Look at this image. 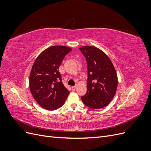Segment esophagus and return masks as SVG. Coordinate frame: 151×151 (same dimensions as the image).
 I'll list each match as a JSON object with an SVG mask.
<instances>
[{"label":"esophagus","mask_w":151,"mask_h":151,"mask_svg":"<svg viewBox=\"0 0 151 151\" xmlns=\"http://www.w3.org/2000/svg\"><path fill=\"white\" fill-rule=\"evenodd\" d=\"M72 91H75L76 89V86H72Z\"/></svg>","instance_id":"esophagus-1"}]
</instances>
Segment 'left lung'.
Here are the masks:
<instances>
[{
  "mask_svg": "<svg viewBox=\"0 0 151 151\" xmlns=\"http://www.w3.org/2000/svg\"><path fill=\"white\" fill-rule=\"evenodd\" d=\"M88 65L87 93L82 101L89 108H102L111 102L115 96L118 78L111 61L102 50L92 46L79 48Z\"/></svg>",
  "mask_w": 151,
  "mask_h": 151,
  "instance_id": "1",
  "label": "left lung"
}]
</instances>
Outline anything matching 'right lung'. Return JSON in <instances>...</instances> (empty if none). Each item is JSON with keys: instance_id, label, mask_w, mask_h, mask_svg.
I'll return each mask as SVG.
<instances>
[{"instance_id": "right-lung-1", "label": "right lung", "mask_w": 151, "mask_h": 151, "mask_svg": "<svg viewBox=\"0 0 151 151\" xmlns=\"http://www.w3.org/2000/svg\"><path fill=\"white\" fill-rule=\"evenodd\" d=\"M72 48L53 46L36 58L29 75V89L36 101L43 108L55 110L64 104L69 91L63 84L58 71L63 58Z\"/></svg>"}]
</instances>
